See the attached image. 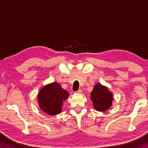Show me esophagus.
<instances>
[{"mask_svg": "<svg viewBox=\"0 0 148 148\" xmlns=\"http://www.w3.org/2000/svg\"><path fill=\"white\" fill-rule=\"evenodd\" d=\"M76 92V93H77V94L82 93V89H79V90H77V91L76 92Z\"/></svg>", "mask_w": 148, "mask_h": 148, "instance_id": "esophagus-1", "label": "esophagus"}]
</instances>
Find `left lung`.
Returning a JSON list of instances; mask_svg holds the SVG:
<instances>
[{
  "mask_svg": "<svg viewBox=\"0 0 148 148\" xmlns=\"http://www.w3.org/2000/svg\"><path fill=\"white\" fill-rule=\"evenodd\" d=\"M113 95L106 86L97 84L91 92V100L95 109L99 112L108 110L112 104Z\"/></svg>",
  "mask_w": 148,
  "mask_h": 148,
  "instance_id": "obj_1",
  "label": "left lung"
}]
</instances>
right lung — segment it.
Segmentation results:
<instances>
[{
    "label": "right lung",
    "instance_id": "1",
    "mask_svg": "<svg viewBox=\"0 0 148 148\" xmlns=\"http://www.w3.org/2000/svg\"><path fill=\"white\" fill-rule=\"evenodd\" d=\"M69 93L57 82L47 84L42 87L38 95V102L40 109L45 113L55 116L61 112L62 103Z\"/></svg>",
    "mask_w": 148,
    "mask_h": 148
}]
</instances>
